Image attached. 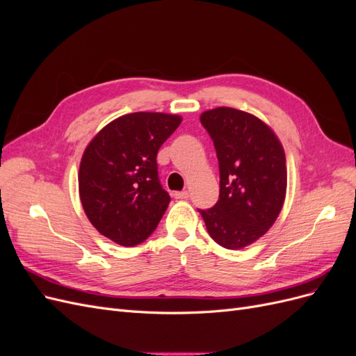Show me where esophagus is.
<instances>
[{
	"label": "esophagus",
	"mask_w": 356,
	"mask_h": 356,
	"mask_svg": "<svg viewBox=\"0 0 356 356\" xmlns=\"http://www.w3.org/2000/svg\"><path fill=\"white\" fill-rule=\"evenodd\" d=\"M174 197H175V199H188V191H187V190L175 191V193H174Z\"/></svg>",
	"instance_id": "34e87169"
}]
</instances>
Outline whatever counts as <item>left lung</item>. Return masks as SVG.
Listing matches in <instances>:
<instances>
[{"mask_svg": "<svg viewBox=\"0 0 356 356\" xmlns=\"http://www.w3.org/2000/svg\"><path fill=\"white\" fill-rule=\"evenodd\" d=\"M200 123L213 141L220 197L199 209L211 238L227 250L255 242L272 227L286 193L285 153L272 129L241 110L204 111Z\"/></svg>", "mask_w": 356, "mask_h": 356, "instance_id": "1", "label": "left lung"}]
</instances>
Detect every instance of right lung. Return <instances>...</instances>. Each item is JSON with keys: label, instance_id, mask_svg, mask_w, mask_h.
<instances>
[{"label": "right lung", "instance_id": "obj_1", "mask_svg": "<svg viewBox=\"0 0 356 356\" xmlns=\"http://www.w3.org/2000/svg\"><path fill=\"white\" fill-rule=\"evenodd\" d=\"M179 124V115L126 114L106 124L86 148L80 199L89 221L105 238L135 246L156 230L170 202L156 159Z\"/></svg>", "mask_w": 356, "mask_h": 356}]
</instances>
